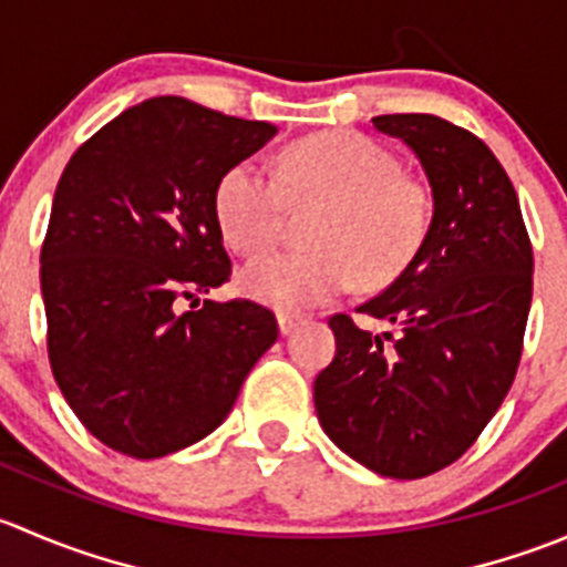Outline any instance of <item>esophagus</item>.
Masks as SVG:
<instances>
[{"label": "esophagus", "instance_id": "34e87169", "mask_svg": "<svg viewBox=\"0 0 567 567\" xmlns=\"http://www.w3.org/2000/svg\"><path fill=\"white\" fill-rule=\"evenodd\" d=\"M277 320H279V331H282V334L288 337L290 331H293L296 326H299L301 320H305V318H301V316H293V312H279Z\"/></svg>", "mask_w": 567, "mask_h": 567}]
</instances>
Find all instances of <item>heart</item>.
Instances as JSON below:
<instances>
[{"mask_svg": "<svg viewBox=\"0 0 567 567\" xmlns=\"http://www.w3.org/2000/svg\"><path fill=\"white\" fill-rule=\"evenodd\" d=\"M312 208L310 247L257 257L238 277L251 299L279 310H310L359 279L364 288L394 282L431 233V192L400 169L384 145L357 131H320L282 147L277 167L238 162L219 177L214 214L238 255L277 241L285 208Z\"/></svg>", "mask_w": 567, "mask_h": 567, "instance_id": "obj_1", "label": "heart"}]
</instances>
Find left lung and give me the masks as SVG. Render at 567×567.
I'll return each mask as SVG.
<instances>
[{
	"instance_id": "1",
	"label": "left lung",
	"mask_w": 567,
	"mask_h": 567,
	"mask_svg": "<svg viewBox=\"0 0 567 567\" xmlns=\"http://www.w3.org/2000/svg\"><path fill=\"white\" fill-rule=\"evenodd\" d=\"M433 188L416 260L329 318L337 353L316 379L326 436L373 472L416 480L458 461L516 379L532 305V244L516 188L480 136L436 114H379Z\"/></svg>"
}]
</instances>
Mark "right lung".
Returning <instances> with one entry per match:
<instances>
[{"mask_svg": "<svg viewBox=\"0 0 567 567\" xmlns=\"http://www.w3.org/2000/svg\"><path fill=\"white\" fill-rule=\"evenodd\" d=\"M274 134L162 95L109 120L56 183L40 249L49 364L114 453L164 458L208 436L277 342V318L257 301L197 307L233 274L216 183Z\"/></svg>", "mask_w": 567, "mask_h": 567, "instance_id": "right-lung-1", "label": "right lung"}]
</instances>
